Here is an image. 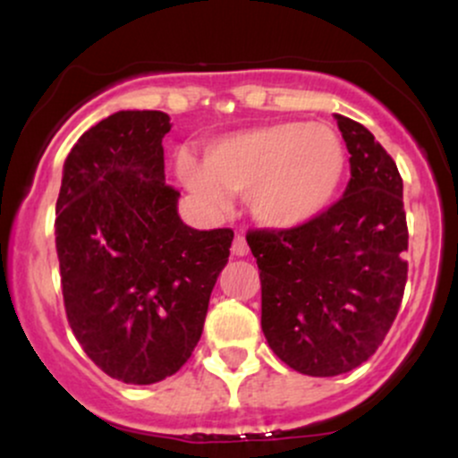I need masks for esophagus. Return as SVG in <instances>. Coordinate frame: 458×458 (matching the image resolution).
Listing matches in <instances>:
<instances>
[{
	"label": "esophagus",
	"mask_w": 458,
	"mask_h": 458,
	"mask_svg": "<svg viewBox=\"0 0 458 458\" xmlns=\"http://www.w3.org/2000/svg\"><path fill=\"white\" fill-rule=\"evenodd\" d=\"M247 251H250V247H247V241L243 234H236L234 241H233V254L234 256H247Z\"/></svg>",
	"instance_id": "obj_1"
}]
</instances>
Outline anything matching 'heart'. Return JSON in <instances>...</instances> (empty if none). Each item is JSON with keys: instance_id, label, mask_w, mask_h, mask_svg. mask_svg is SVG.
Listing matches in <instances>:
<instances>
[{"instance_id": "1", "label": "heart", "mask_w": 458, "mask_h": 458, "mask_svg": "<svg viewBox=\"0 0 458 458\" xmlns=\"http://www.w3.org/2000/svg\"><path fill=\"white\" fill-rule=\"evenodd\" d=\"M346 152L325 124L276 123L213 140L204 163L181 155L178 178L213 208L250 193V211L267 228L291 230L327 208L343 182Z\"/></svg>"}]
</instances>
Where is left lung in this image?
<instances>
[{
	"label": "left lung",
	"instance_id": "obj_1",
	"mask_svg": "<svg viewBox=\"0 0 458 458\" xmlns=\"http://www.w3.org/2000/svg\"><path fill=\"white\" fill-rule=\"evenodd\" d=\"M351 155L344 196L291 230H250L262 334L286 366L335 377L379 349L401 308L409 245L403 178L364 124L335 114Z\"/></svg>",
	"mask_w": 458,
	"mask_h": 458
}]
</instances>
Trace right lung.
Returning a JSON list of instances; mask_svg holds the SVG:
<instances>
[{"label":"right lung","instance_id":"1","mask_svg":"<svg viewBox=\"0 0 458 458\" xmlns=\"http://www.w3.org/2000/svg\"><path fill=\"white\" fill-rule=\"evenodd\" d=\"M163 112H115L68 152L55 204L66 318L105 375L150 386L191 357L230 256V228L193 230L165 182Z\"/></svg>","mask_w":458,"mask_h":458}]
</instances>
